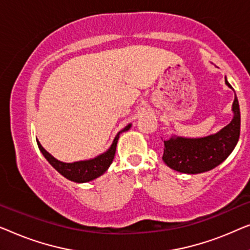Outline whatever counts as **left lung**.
<instances>
[{
  "label": "left lung",
  "instance_id": "obj_1",
  "mask_svg": "<svg viewBox=\"0 0 250 250\" xmlns=\"http://www.w3.org/2000/svg\"><path fill=\"white\" fill-rule=\"evenodd\" d=\"M228 87L232 86L228 83ZM233 119L219 132L202 138L172 136L164 140V163L181 173L197 174L216 167L232 153L240 136V108L234 94Z\"/></svg>",
  "mask_w": 250,
  "mask_h": 250
}]
</instances>
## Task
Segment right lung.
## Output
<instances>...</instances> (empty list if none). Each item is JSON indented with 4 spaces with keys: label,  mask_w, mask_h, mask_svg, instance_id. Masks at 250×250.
<instances>
[{
    "label": "right lung",
    "mask_w": 250,
    "mask_h": 250,
    "mask_svg": "<svg viewBox=\"0 0 250 250\" xmlns=\"http://www.w3.org/2000/svg\"><path fill=\"white\" fill-rule=\"evenodd\" d=\"M130 126H131V125H128L115 136L113 143H112L111 147L106 150V152L96 156L95 159L87 161L64 163V162L54 159L50 153L44 149V147L41 145V143L38 142V140L37 145L38 148L41 149V152L43 153L45 159L48 161V163H50L59 173H61L63 177L69 179V180L78 182V184H83V182H88L98 177H101V175L110 167V165L114 159L115 149H117V144L119 137H120V133L128 131Z\"/></svg>",
    "instance_id": "obj_1"
}]
</instances>
